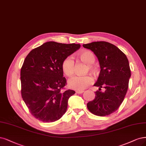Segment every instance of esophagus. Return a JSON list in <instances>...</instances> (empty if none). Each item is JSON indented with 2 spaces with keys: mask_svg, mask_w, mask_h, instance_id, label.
I'll use <instances>...</instances> for the list:
<instances>
[{
  "mask_svg": "<svg viewBox=\"0 0 146 146\" xmlns=\"http://www.w3.org/2000/svg\"><path fill=\"white\" fill-rule=\"evenodd\" d=\"M84 92V90H77L76 91V93L77 94H82L83 92Z\"/></svg>",
  "mask_w": 146,
  "mask_h": 146,
  "instance_id": "esophagus-1",
  "label": "esophagus"
}]
</instances>
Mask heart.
I'll list each match as a JSON object with an SVG mask.
<instances>
[{
	"instance_id": "heart-1",
	"label": "heart",
	"mask_w": 146,
	"mask_h": 146,
	"mask_svg": "<svg viewBox=\"0 0 146 146\" xmlns=\"http://www.w3.org/2000/svg\"><path fill=\"white\" fill-rule=\"evenodd\" d=\"M80 57L83 61L88 64V68L92 71H95V68L92 64L95 62V57L94 54L90 51H85L80 53ZM62 68L63 72L67 76L70 77L74 73L75 63L72 56H70L64 58L62 64ZM94 82L92 76L89 75H76L70 78L68 81V86L72 89L82 90L86 89Z\"/></svg>"
}]
</instances>
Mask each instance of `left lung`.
Instances as JSON below:
<instances>
[{
	"instance_id": "1",
	"label": "left lung",
	"mask_w": 146,
	"mask_h": 146,
	"mask_svg": "<svg viewBox=\"0 0 146 146\" xmlns=\"http://www.w3.org/2000/svg\"><path fill=\"white\" fill-rule=\"evenodd\" d=\"M83 46L91 50L98 59L100 69L97 82L94 86L99 87L95 92L94 100L87 104L89 111L104 117L113 113L123 102L131 76L126 56L114 44L106 42H94ZM102 87L105 89L100 92Z\"/></svg>"
}]
</instances>
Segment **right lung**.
<instances>
[{
    "label": "right lung",
    "instance_id": "right-lung-1",
    "mask_svg": "<svg viewBox=\"0 0 146 146\" xmlns=\"http://www.w3.org/2000/svg\"><path fill=\"white\" fill-rule=\"evenodd\" d=\"M80 48V44L48 42L25 58L21 71L22 97L29 112L40 121L54 122L66 112L68 100L75 92H61L66 84L62 64Z\"/></svg>",
    "mask_w": 146,
    "mask_h": 146
}]
</instances>
